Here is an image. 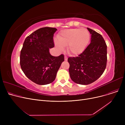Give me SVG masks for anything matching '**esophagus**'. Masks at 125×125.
<instances>
[{"label": "esophagus", "instance_id": "obj_1", "mask_svg": "<svg viewBox=\"0 0 125 125\" xmlns=\"http://www.w3.org/2000/svg\"><path fill=\"white\" fill-rule=\"evenodd\" d=\"M67 59H68V57L66 56L65 55L64 56V60H65V61H67Z\"/></svg>", "mask_w": 125, "mask_h": 125}]
</instances>
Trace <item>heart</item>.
I'll return each instance as SVG.
<instances>
[{"instance_id": "1", "label": "heart", "mask_w": 125, "mask_h": 125, "mask_svg": "<svg viewBox=\"0 0 125 125\" xmlns=\"http://www.w3.org/2000/svg\"><path fill=\"white\" fill-rule=\"evenodd\" d=\"M90 39L89 31L84 28H73L61 31L58 36V42H55L57 49L62 50L68 45L70 54L78 55L84 50Z\"/></svg>"}]
</instances>
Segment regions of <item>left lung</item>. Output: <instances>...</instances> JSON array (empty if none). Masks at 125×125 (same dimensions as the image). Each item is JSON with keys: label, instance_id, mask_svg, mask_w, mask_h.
I'll use <instances>...</instances> for the list:
<instances>
[{"label": "left lung", "instance_id": "1", "mask_svg": "<svg viewBox=\"0 0 125 125\" xmlns=\"http://www.w3.org/2000/svg\"><path fill=\"white\" fill-rule=\"evenodd\" d=\"M91 34V43L77 57L68 58L71 79L80 84H89L103 74L107 64V45L102 35L87 28Z\"/></svg>", "mask_w": 125, "mask_h": 125}]
</instances>
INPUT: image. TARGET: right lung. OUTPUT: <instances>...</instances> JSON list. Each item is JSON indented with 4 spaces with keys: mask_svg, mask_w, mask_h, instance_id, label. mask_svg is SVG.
Returning a JSON list of instances; mask_svg holds the SVG:
<instances>
[{
    "mask_svg": "<svg viewBox=\"0 0 125 125\" xmlns=\"http://www.w3.org/2000/svg\"><path fill=\"white\" fill-rule=\"evenodd\" d=\"M55 28L43 27L28 36L20 54V66L29 80L36 84L50 83L56 78L57 71L64 61V55L52 56L49 49L54 47Z\"/></svg>",
    "mask_w": 125,
    "mask_h": 125,
    "instance_id": "1",
    "label": "right lung"
}]
</instances>
